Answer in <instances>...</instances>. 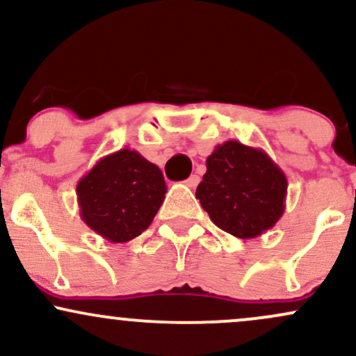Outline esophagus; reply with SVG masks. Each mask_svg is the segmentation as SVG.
<instances>
[{
	"label": "esophagus",
	"instance_id": "obj_1",
	"mask_svg": "<svg viewBox=\"0 0 356 356\" xmlns=\"http://www.w3.org/2000/svg\"><path fill=\"white\" fill-rule=\"evenodd\" d=\"M199 181H201V177H199V175H195V174H192L191 177L186 181V186L191 187V189H194V187L199 184Z\"/></svg>",
	"mask_w": 356,
	"mask_h": 356
}]
</instances>
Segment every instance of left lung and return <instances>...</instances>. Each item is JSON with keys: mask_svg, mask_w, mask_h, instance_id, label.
I'll return each instance as SVG.
<instances>
[{"mask_svg": "<svg viewBox=\"0 0 356 356\" xmlns=\"http://www.w3.org/2000/svg\"><path fill=\"white\" fill-rule=\"evenodd\" d=\"M206 165L195 197L220 229L252 239L281 219L288 181L264 150L227 140L216 147Z\"/></svg>", "mask_w": 356, "mask_h": 356, "instance_id": "obj_1", "label": "left lung"}]
</instances>
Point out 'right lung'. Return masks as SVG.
Listing matches in <instances>:
<instances>
[{"instance_id":"add662e5","label":"right lung","mask_w":356,"mask_h":356,"mask_svg":"<svg viewBox=\"0 0 356 356\" xmlns=\"http://www.w3.org/2000/svg\"><path fill=\"white\" fill-rule=\"evenodd\" d=\"M165 192L162 170L130 149L102 157L76 184L81 219L110 243H127L142 234Z\"/></svg>"}]
</instances>
